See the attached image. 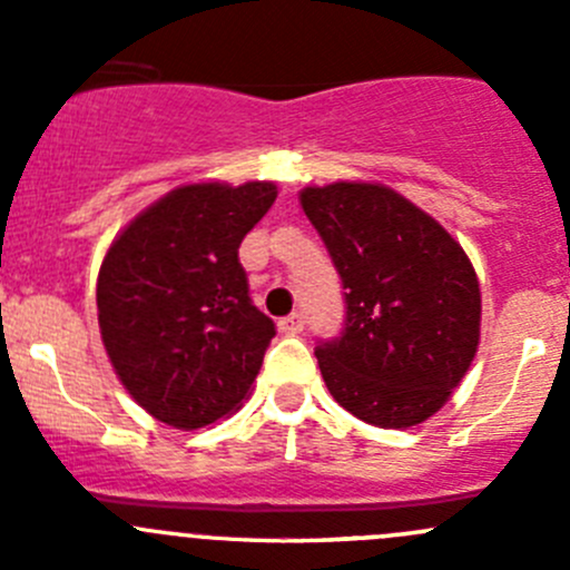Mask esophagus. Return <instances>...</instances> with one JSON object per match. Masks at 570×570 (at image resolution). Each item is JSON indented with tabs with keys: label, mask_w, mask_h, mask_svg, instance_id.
Returning <instances> with one entry per match:
<instances>
[{
	"label": "esophagus",
	"mask_w": 570,
	"mask_h": 570,
	"mask_svg": "<svg viewBox=\"0 0 570 570\" xmlns=\"http://www.w3.org/2000/svg\"><path fill=\"white\" fill-rule=\"evenodd\" d=\"M303 325H306V317H303L301 312L289 314V317H284V320L278 322L281 333H286V336H297V333L303 331Z\"/></svg>",
	"instance_id": "1"
}]
</instances>
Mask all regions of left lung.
I'll use <instances>...</instances> for the list:
<instances>
[{
    "label": "left lung",
    "instance_id": "1",
    "mask_svg": "<svg viewBox=\"0 0 570 570\" xmlns=\"http://www.w3.org/2000/svg\"><path fill=\"white\" fill-rule=\"evenodd\" d=\"M301 204L342 278V336L317 344L327 392L386 430L422 424L480 344V281L439 220L370 181L306 187Z\"/></svg>",
    "mask_w": 570,
    "mask_h": 570
}]
</instances>
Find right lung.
<instances>
[{"label": "right lung", "mask_w": 570, "mask_h": 570, "mask_svg": "<svg viewBox=\"0 0 570 570\" xmlns=\"http://www.w3.org/2000/svg\"><path fill=\"white\" fill-rule=\"evenodd\" d=\"M273 181L184 184L109 245L96 284L101 342L126 392L154 419L198 430L237 411L275 336L239 264Z\"/></svg>", "instance_id": "1"}]
</instances>
